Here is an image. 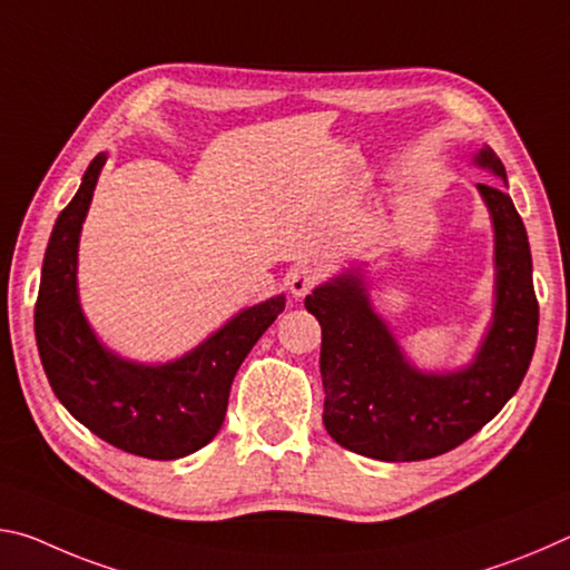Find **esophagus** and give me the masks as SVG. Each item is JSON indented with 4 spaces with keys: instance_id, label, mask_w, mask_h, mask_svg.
Listing matches in <instances>:
<instances>
[{
    "instance_id": "esophagus-1",
    "label": "esophagus",
    "mask_w": 570,
    "mask_h": 570,
    "mask_svg": "<svg viewBox=\"0 0 570 570\" xmlns=\"http://www.w3.org/2000/svg\"><path fill=\"white\" fill-rule=\"evenodd\" d=\"M316 282H320V272H316V268H312V266H296L286 274V288L296 298H302V296L312 292Z\"/></svg>"
}]
</instances>
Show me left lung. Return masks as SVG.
I'll list each match as a JSON object with an SVG mask.
<instances>
[{
    "label": "left lung",
    "instance_id": "obj_1",
    "mask_svg": "<svg viewBox=\"0 0 570 570\" xmlns=\"http://www.w3.org/2000/svg\"><path fill=\"white\" fill-rule=\"evenodd\" d=\"M472 166L508 188L493 148L482 146ZM475 188L493 226V312L465 364L424 370L404 354L374 308L366 262L326 278L304 298L322 324L324 428L356 455L384 462L442 455L493 420L525 377L538 340L528 234L503 186Z\"/></svg>",
    "mask_w": 570,
    "mask_h": 570
}]
</instances>
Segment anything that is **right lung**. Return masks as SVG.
<instances>
[{
    "label": "right lung",
    "mask_w": 570,
    "mask_h": 570,
    "mask_svg": "<svg viewBox=\"0 0 570 570\" xmlns=\"http://www.w3.org/2000/svg\"><path fill=\"white\" fill-rule=\"evenodd\" d=\"M108 153H98L45 250L35 336L50 387L72 417L132 455L178 460L206 448L226 417L240 362L284 312L286 296L246 306L204 342L168 362L110 350L82 312L77 250Z\"/></svg>",
    "instance_id": "right-lung-1"
}]
</instances>
